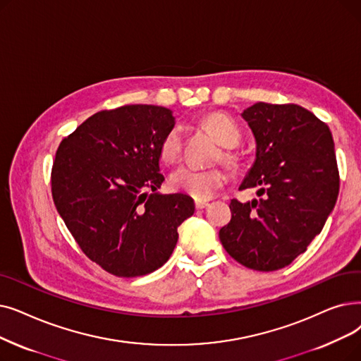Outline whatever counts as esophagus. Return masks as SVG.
I'll use <instances>...</instances> for the list:
<instances>
[{"instance_id":"obj_1","label":"esophagus","mask_w":361,"mask_h":361,"mask_svg":"<svg viewBox=\"0 0 361 361\" xmlns=\"http://www.w3.org/2000/svg\"><path fill=\"white\" fill-rule=\"evenodd\" d=\"M195 207H196V209H203V208L208 207V202L197 200V202H195Z\"/></svg>"}]
</instances>
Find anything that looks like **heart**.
<instances>
[{"label":"heart","instance_id":"heart-1","mask_svg":"<svg viewBox=\"0 0 361 361\" xmlns=\"http://www.w3.org/2000/svg\"><path fill=\"white\" fill-rule=\"evenodd\" d=\"M202 125L209 130L218 143L224 147H233L240 142V130L231 118L224 114H209L202 119ZM183 152V133L178 127H172L162 138L159 154L165 164H174ZM226 161H234V153L226 149L223 153ZM227 183V174L221 168H196L183 165L172 171L169 185L174 190L183 192L197 200L212 197Z\"/></svg>","mask_w":361,"mask_h":361}]
</instances>
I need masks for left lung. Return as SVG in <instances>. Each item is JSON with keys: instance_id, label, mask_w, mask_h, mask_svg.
Instances as JSON below:
<instances>
[{"instance_id": "obj_1", "label": "left lung", "mask_w": 361, "mask_h": 361, "mask_svg": "<svg viewBox=\"0 0 361 361\" xmlns=\"http://www.w3.org/2000/svg\"><path fill=\"white\" fill-rule=\"evenodd\" d=\"M242 118L257 152L239 189H257L259 199L231 200L219 240L245 267L274 271L305 252L335 208V143L327 125L298 104L259 102Z\"/></svg>"}]
</instances>
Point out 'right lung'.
<instances>
[{
  "label": "right lung",
  "mask_w": 361,
  "mask_h": 361,
  "mask_svg": "<svg viewBox=\"0 0 361 361\" xmlns=\"http://www.w3.org/2000/svg\"><path fill=\"white\" fill-rule=\"evenodd\" d=\"M172 111L128 104L90 116L60 143L51 171L57 212L82 252L107 273L135 277L164 265L193 199L158 189L159 147Z\"/></svg>",
  "instance_id": "obj_1"
}]
</instances>
